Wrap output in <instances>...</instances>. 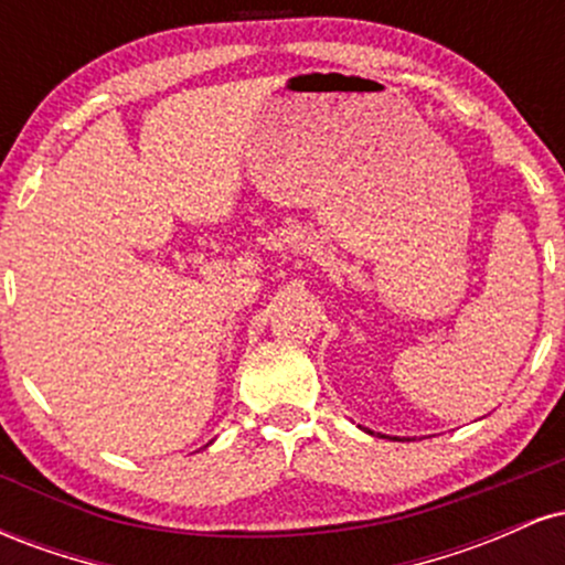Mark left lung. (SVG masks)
Here are the masks:
<instances>
[{"instance_id": "8db88e82", "label": "left lung", "mask_w": 565, "mask_h": 565, "mask_svg": "<svg viewBox=\"0 0 565 565\" xmlns=\"http://www.w3.org/2000/svg\"><path fill=\"white\" fill-rule=\"evenodd\" d=\"M364 430H366V427H364ZM366 433H372V430H366Z\"/></svg>"}]
</instances>
